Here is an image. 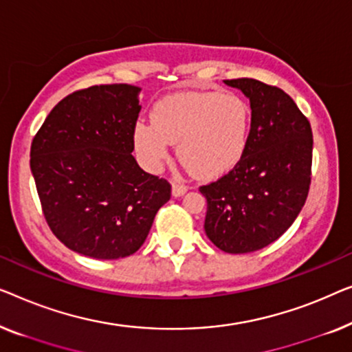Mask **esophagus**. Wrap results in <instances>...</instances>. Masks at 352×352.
Returning a JSON list of instances; mask_svg holds the SVG:
<instances>
[{"label":"esophagus","mask_w":352,"mask_h":352,"mask_svg":"<svg viewBox=\"0 0 352 352\" xmlns=\"http://www.w3.org/2000/svg\"><path fill=\"white\" fill-rule=\"evenodd\" d=\"M186 191H188V186L185 185H180V183H174V185H172V196L180 197L185 195Z\"/></svg>","instance_id":"1"}]
</instances>
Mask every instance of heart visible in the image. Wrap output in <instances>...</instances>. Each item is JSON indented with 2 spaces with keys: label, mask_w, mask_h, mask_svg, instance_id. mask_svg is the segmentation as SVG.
<instances>
[{
  "label": "heart",
  "mask_w": 352,
  "mask_h": 352,
  "mask_svg": "<svg viewBox=\"0 0 352 352\" xmlns=\"http://www.w3.org/2000/svg\"><path fill=\"white\" fill-rule=\"evenodd\" d=\"M252 110L234 92L185 91L155 103L151 124L137 122L133 148L145 167L157 172L177 145L183 164L199 178H217L242 160L249 145Z\"/></svg>",
  "instance_id": "obj_1"
}]
</instances>
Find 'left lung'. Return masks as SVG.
<instances>
[{"label":"left lung","mask_w":352,"mask_h":352,"mask_svg":"<svg viewBox=\"0 0 352 352\" xmlns=\"http://www.w3.org/2000/svg\"><path fill=\"white\" fill-rule=\"evenodd\" d=\"M250 100L249 145L230 174L199 191L207 199L204 230L228 254L263 249L294 223L308 197L313 131L279 87L252 78L226 79Z\"/></svg>","instance_id":"8db88e82"}]
</instances>
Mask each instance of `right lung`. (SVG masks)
<instances>
[{"label":"right lung","mask_w":352,"mask_h":352,"mask_svg":"<svg viewBox=\"0 0 352 352\" xmlns=\"http://www.w3.org/2000/svg\"><path fill=\"white\" fill-rule=\"evenodd\" d=\"M140 91L102 84L73 92L33 138L30 169L44 217L79 255L118 260L135 254L170 199L169 182L146 174L132 156Z\"/></svg>","instance_id":"right-lung-1"}]
</instances>
